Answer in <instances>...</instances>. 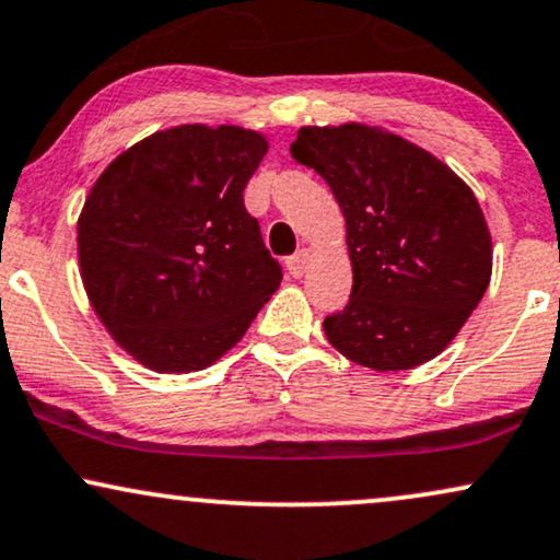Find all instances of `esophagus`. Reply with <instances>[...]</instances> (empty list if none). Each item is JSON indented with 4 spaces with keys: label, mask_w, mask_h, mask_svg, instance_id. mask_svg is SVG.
<instances>
[{
    "label": "esophagus",
    "mask_w": 560,
    "mask_h": 560,
    "mask_svg": "<svg viewBox=\"0 0 560 560\" xmlns=\"http://www.w3.org/2000/svg\"><path fill=\"white\" fill-rule=\"evenodd\" d=\"M310 260H313V253H310L307 247H302V250H298V253L292 255V258L287 260V268H289V273H292V276H298V279H300V276L305 273V268L310 266Z\"/></svg>",
    "instance_id": "34e87169"
}]
</instances>
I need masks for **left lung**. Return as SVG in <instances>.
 Instances as JSON below:
<instances>
[{
  "mask_svg": "<svg viewBox=\"0 0 560 560\" xmlns=\"http://www.w3.org/2000/svg\"><path fill=\"white\" fill-rule=\"evenodd\" d=\"M289 151L328 182L347 221L352 298L323 320L326 339L378 373L441 354L493 271L467 182L425 148L360 122L300 127Z\"/></svg>",
  "mask_w": 560,
  "mask_h": 560,
  "instance_id": "1",
  "label": "left lung"
}]
</instances>
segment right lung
I'll use <instances>...</instances> for the list:
<instances>
[{"instance_id":"1","label":"right lung","mask_w":560,"mask_h":560,"mask_svg":"<svg viewBox=\"0 0 560 560\" xmlns=\"http://www.w3.org/2000/svg\"><path fill=\"white\" fill-rule=\"evenodd\" d=\"M268 151L237 125H179L101 172L78 219L80 279L112 339L156 373L213 365L281 284L242 190Z\"/></svg>"}]
</instances>
